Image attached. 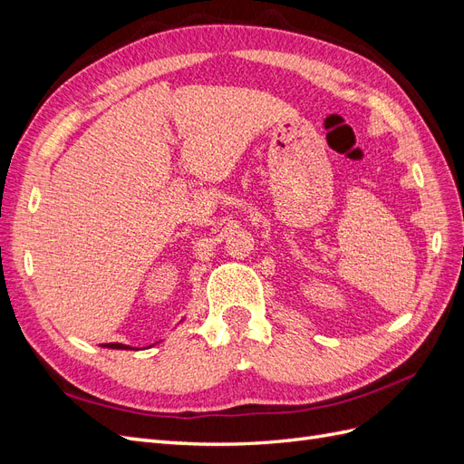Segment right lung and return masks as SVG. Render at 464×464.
<instances>
[{"label": "right lung", "mask_w": 464, "mask_h": 464, "mask_svg": "<svg viewBox=\"0 0 464 464\" xmlns=\"http://www.w3.org/2000/svg\"><path fill=\"white\" fill-rule=\"evenodd\" d=\"M104 348H114V350H130L128 344H121V343H106L102 344Z\"/></svg>", "instance_id": "right-lung-1"}]
</instances>
